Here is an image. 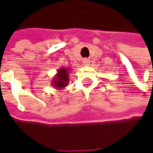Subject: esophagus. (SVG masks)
I'll return each instance as SVG.
<instances>
[{
    "label": "esophagus",
    "instance_id": "1",
    "mask_svg": "<svg viewBox=\"0 0 153 153\" xmlns=\"http://www.w3.org/2000/svg\"><path fill=\"white\" fill-rule=\"evenodd\" d=\"M83 63H84L85 65H89V64H90V60L86 59H84V60H83Z\"/></svg>",
    "mask_w": 153,
    "mask_h": 153
}]
</instances>
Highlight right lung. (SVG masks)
<instances>
[{
    "label": "right lung",
    "mask_w": 153,
    "mask_h": 153,
    "mask_svg": "<svg viewBox=\"0 0 153 153\" xmlns=\"http://www.w3.org/2000/svg\"><path fill=\"white\" fill-rule=\"evenodd\" d=\"M71 69L68 68H61L58 69L57 74L52 79V85L56 90L64 89L69 82L68 74Z\"/></svg>",
    "instance_id": "obj_1"
}]
</instances>
